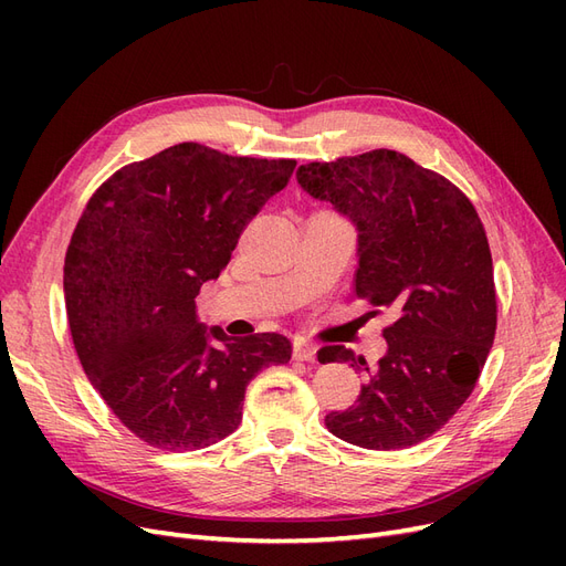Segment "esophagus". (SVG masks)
<instances>
[{
  "instance_id": "obj_1",
  "label": "esophagus",
  "mask_w": 566,
  "mask_h": 566,
  "mask_svg": "<svg viewBox=\"0 0 566 566\" xmlns=\"http://www.w3.org/2000/svg\"><path fill=\"white\" fill-rule=\"evenodd\" d=\"M293 358H295V361L314 364V361H316V347H314V345H310V342H295Z\"/></svg>"
}]
</instances>
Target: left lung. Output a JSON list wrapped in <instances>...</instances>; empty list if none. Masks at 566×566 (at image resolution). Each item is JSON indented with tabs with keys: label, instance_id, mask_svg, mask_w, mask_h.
Here are the masks:
<instances>
[{
	"label": "left lung",
	"instance_id": "obj_1",
	"mask_svg": "<svg viewBox=\"0 0 566 566\" xmlns=\"http://www.w3.org/2000/svg\"><path fill=\"white\" fill-rule=\"evenodd\" d=\"M297 184L356 227V295L397 316L378 366L339 345L318 352L321 364L366 373L356 406L333 410L325 427L370 451L416 447L468 401L493 345L482 219L449 179L387 148L302 165Z\"/></svg>",
	"mask_w": 566,
	"mask_h": 566
}]
</instances>
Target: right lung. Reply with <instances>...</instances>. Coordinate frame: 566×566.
<instances>
[{"mask_svg": "<svg viewBox=\"0 0 566 566\" xmlns=\"http://www.w3.org/2000/svg\"><path fill=\"white\" fill-rule=\"evenodd\" d=\"M295 165L186 142L117 169L84 208L63 266L67 325L94 389L150 447L229 437L254 375L290 361L285 335L233 339L200 323L196 297Z\"/></svg>", "mask_w": 566, "mask_h": 566, "instance_id": "obj_1", "label": "right lung"}]
</instances>
